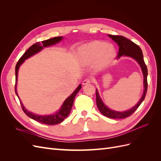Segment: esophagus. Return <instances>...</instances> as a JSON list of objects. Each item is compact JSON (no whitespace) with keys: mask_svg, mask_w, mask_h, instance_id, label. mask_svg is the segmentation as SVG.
<instances>
[{"mask_svg":"<svg viewBox=\"0 0 161 161\" xmlns=\"http://www.w3.org/2000/svg\"><path fill=\"white\" fill-rule=\"evenodd\" d=\"M91 82V79H85L83 81H82V85H88V84L90 83Z\"/></svg>","mask_w":161,"mask_h":161,"instance_id":"obj_1","label":"esophagus"}]
</instances>
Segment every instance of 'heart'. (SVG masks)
Listing matches in <instances>:
<instances>
[{
    "label": "heart",
    "instance_id": "1",
    "mask_svg": "<svg viewBox=\"0 0 161 161\" xmlns=\"http://www.w3.org/2000/svg\"><path fill=\"white\" fill-rule=\"evenodd\" d=\"M116 55L115 47L111 43L93 41L80 46L77 57L82 65L93 64L97 69H101L114 59Z\"/></svg>",
    "mask_w": 161,
    "mask_h": 161
}]
</instances>
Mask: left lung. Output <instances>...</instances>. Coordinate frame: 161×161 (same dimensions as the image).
Wrapping results in <instances>:
<instances>
[{"mask_svg": "<svg viewBox=\"0 0 161 161\" xmlns=\"http://www.w3.org/2000/svg\"><path fill=\"white\" fill-rule=\"evenodd\" d=\"M108 36L111 38L119 46V52L118 54V57L117 58L119 59L121 56H128L132 58L133 59L137 61V62L139 64V65L141 67V70L142 71V74L144 76V91L142 97L138 101L136 105H134L133 108L131 109L126 110L124 111H118L115 110H112L109 109L108 107H107L101 99L99 96V94L98 92V91L96 89V103L97 106L98 108L99 111L103 114V115L108 117L109 118L113 119H121V118H125L131 115L134 112L138 109V107L140 105V104L142 103L144 101L146 94L147 92V88H148V83H147V76H148V70L147 67L145 64V62L144 61V57L142 50L140 49V47L136 45L135 43L131 42V40H128V39L125 38L124 36H112V35H108Z\"/></svg>", "mask_w": 161, "mask_h": 161, "instance_id": "8db88e82", "label": "left lung"}]
</instances>
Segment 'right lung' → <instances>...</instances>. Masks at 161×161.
<instances>
[{"instance_id":"add662e5","label":"right lung","mask_w":161,"mask_h":161,"mask_svg":"<svg viewBox=\"0 0 161 161\" xmlns=\"http://www.w3.org/2000/svg\"><path fill=\"white\" fill-rule=\"evenodd\" d=\"M62 39H63V37L62 36L55 37L49 39V40L42 41V42H39L34 43L33 45H32L25 53H24V54L20 58V59L19 60L15 66V86H14V88H15V93L18 97L19 101H20V103L21 105L22 109L24 111V113H25L28 117H30V118L43 124L55 125V124L61 123L62 121H64V119L66 118L70 114V111L72 108V105H73V103H74L75 97L78 93V92H79L81 89L82 86L81 85H79L78 86V87L75 89V91L73 92L67 99H66V100L64 101V103H63L62 105L61 106V108H60L59 110L56 111V113L52 115H36L27 110L25 107H24V105H23L21 101L20 100V99H19L18 93H17V91L18 71H19V67H20V66L23 64L24 61L27 60V58L36 54V53L38 52H40L43 49V47H49L53 45H55L58 43H59L60 41L62 40Z\"/></svg>"}]
</instances>
